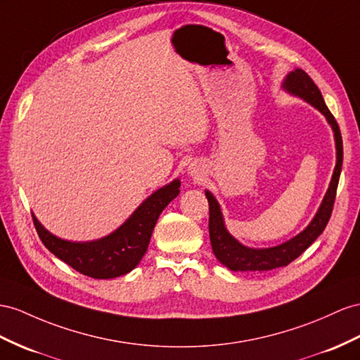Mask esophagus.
Instances as JSON below:
<instances>
[{"instance_id":"34e87169","label":"esophagus","mask_w":360,"mask_h":360,"mask_svg":"<svg viewBox=\"0 0 360 360\" xmlns=\"http://www.w3.org/2000/svg\"><path fill=\"white\" fill-rule=\"evenodd\" d=\"M188 173L191 174V176H200V174H202V172L199 169H196V167H190Z\"/></svg>"}]
</instances>
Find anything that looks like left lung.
I'll use <instances>...</instances> for the list:
<instances>
[{
    "label": "left lung",
    "instance_id": "8db88e82",
    "mask_svg": "<svg viewBox=\"0 0 360 360\" xmlns=\"http://www.w3.org/2000/svg\"><path fill=\"white\" fill-rule=\"evenodd\" d=\"M283 89L288 91L289 94L297 96L307 101L311 106H315L319 112L327 118L328 124L333 129L335 134V143H336V165L333 176H331L328 190L326 193L324 199L321 202V207L318 213L313 217L311 222L307 228L301 231L298 236L292 237L290 240L284 242L278 246L272 248H248L234 238L228 233L225 226V220L222 210H220L219 202L216 198L207 190L205 196L208 199L210 205V240L211 248L216 259L226 266L231 271H242V272H257V271H271L275 268H281V266H288L290 262L307 250V248L316 240V238L324 231L331 211H333L338 182L340 176V169H342V158H344V149H342V136H340L339 126L333 114L330 112L326 106V101L322 98L319 88L315 85V82L310 79L306 71L300 68L290 71L285 76L283 82Z\"/></svg>",
    "mask_w": 360,
    "mask_h": 360
}]
</instances>
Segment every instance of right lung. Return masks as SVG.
<instances>
[{
  "label": "right lung",
  "mask_w": 360,
  "mask_h": 360,
  "mask_svg": "<svg viewBox=\"0 0 360 360\" xmlns=\"http://www.w3.org/2000/svg\"><path fill=\"white\" fill-rule=\"evenodd\" d=\"M181 182L174 179L156 190L126 222L109 236L92 242H70L49 233L33 214L38 236L50 252L72 269L91 278L108 280L136 268L149 246L152 231L162 210L179 195Z\"/></svg>",
  "instance_id": "obj_1"
}]
</instances>
